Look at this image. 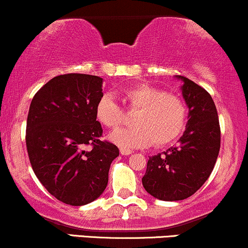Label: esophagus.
I'll return each mask as SVG.
<instances>
[{"instance_id":"obj_1","label":"esophagus","mask_w":248,"mask_h":248,"mask_svg":"<svg viewBox=\"0 0 248 248\" xmlns=\"http://www.w3.org/2000/svg\"><path fill=\"white\" fill-rule=\"evenodd\" d=\"M130 153H132V152H130L129 149H126V148H120V154H121V155L128 156Z\"/></svg>"}]
</instances>
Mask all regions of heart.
<instances>
[{
    "label": "heart",
    "mask_w": 248,
    "mask_h": 248,
    "mask_svg": "<svg viewBox=\"0 0 248 248\" xmlns=\"http://www.w3.org/2000/svg\"><path fill=\"white\" fill-rule=\"evenodd\" d=\"M122 100L138 114L133 128L116 130L110 140L124 148L166 146L178 138L186 124V105L178 96L147 84L126 88ZM95 116L102 126L116 129L124 122V110L112 94L102 95L95 106Z\"/></svg>",
    "instance_id": "obj_1"
}]
</instances>
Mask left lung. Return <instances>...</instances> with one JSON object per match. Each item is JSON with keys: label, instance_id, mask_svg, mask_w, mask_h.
Instances as JSON below:
<instances>
[{"label": "left lung", "instance_id": "obj_1", "mask_svg": "<svg viewBox=\"0 0 248 248\" xmlns=\"http://www.w3.org/2000/svg\"><path fill=\"white\" fill-rule=\"evenodd\" d=\"M182 95L189 113L183 135L176 147L150 156L142 184L148 193L161 201H183L192 196L211 175L219 149L220 127L211 95L182 76Z\"/></svg>", "mask_w": 248, "mask_h": 248}]
</instances>
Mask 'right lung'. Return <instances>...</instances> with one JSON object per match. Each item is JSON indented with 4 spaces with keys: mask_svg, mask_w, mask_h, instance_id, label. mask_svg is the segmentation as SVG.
I'll list each match as a JSON object with an SVG mask.
<instances>
[{
    "mask_svg": "<svg viewBox=\"0 0 248 248\" xmlns=\"http://www.w3.org/2000/svg\"><path fill=\"white\" fill-rule=\"evenodd\" d=\"M102 78L81 73L57 76L31 101L27 120L28 155L33 172L53 197L73 206L100 197L115 144L101 141L95 106Z\"/></svg>",
    "mask_w": 248,
    "mask_h": 248,
    "instance_id": "obj_1",
    "label": "right lung"
}]
</instances>
